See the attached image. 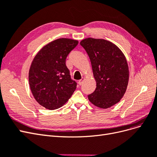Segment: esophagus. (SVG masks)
Listing matches in <instances>:
<instances>
[{"mask_svg": "<svg viewBox=\"0 0 157 157\" xmlns=\"http://www.w3.org/2000/svg\"><path fill=\"white\" fill-rule=\"evenodd\" d=\"M84 78H82L81 79H80V80H79V81H78V84L80 85H80H82V83H83V82H84Z\"/></svg>", "mask_w": 157, "mask_h": 157, "instance_id": "1", "label": "esophagus"}]
</instances>
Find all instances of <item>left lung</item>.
<instances>
[{"mask_svg": "<svg viewBox=\"0 0 157 157\" xmlns=\"http://www.w3.org/2000/svg\"><path fill=\"white\" fill-rule=\"evenodd\" d=\"M80 44L89 56L96 81L89 101L102 109L111 107L120 101L127 88L129 71L125 56L115 44L104 39L87 38Z\"/></svg>", "mask_w": 157, "mask_h": 157, "instance_id": "left-lung-1", "label": "left lung"}]
</instances>
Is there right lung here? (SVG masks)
Wrapping results in <instances>:
<instances>
[{
  "mask_svg": "<svg viewBox=\"0 0 157 157\" xmlns=\"http://www.w3.org/2000/svg\"><path fill=\"white\" fill-rule=\"evenodd\" d=\"M78 43L65 38L55 40L44 46L32 61L30 88L36 101L46 109L54 110L63 106L77 88L65 61Z\"/></svg>",
  "mask_w": 157,
  "mask_h": 157,
  "instance_id": "right-lung-1",
  "label": "right lung"
}]
</instances>
